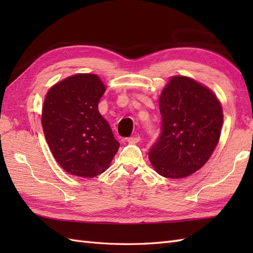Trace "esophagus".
Wrapping results in <instances>:
<instances>
[{
	"instance_id": "1",
	"label": "esophagus",
	"mask_w": 253,
	"mask_h": 253,
	"mask_svg": "<svg viewBox=\"0 0 253 253\" xmlns=\"http://www.w3.org/2000/svg\"><path fill=\"white\" fill-rule=\"evenodd\" d=\"M139 141H140V137H139V135H133L132 137L127 138V142L130 143V144H135Z\"/></svg>"
}]
</instances>
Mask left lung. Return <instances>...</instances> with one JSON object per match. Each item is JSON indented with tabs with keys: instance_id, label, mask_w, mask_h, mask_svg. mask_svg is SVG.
Instances as JSON below:
<instances>
[{
	"instance_id": "8db88e82",
	"label": "left lung",
	"mask_w": 253,
	"mask_h": 253,
	"mask_svg": "<svg viewBox=\"0 0 253 253\" xmlns=\"http://www.w3.org/2000/svg\"><path fill=\"white\" fill-rule=\"evenodd\" d=\"M159 106L161 135L150 149V162L161 176L184 178L208 162L218 143L222 105L203 84L175 76L161 93Z\"/></svg>"
}]
</instances>
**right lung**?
I'll use <instances>...</instances> for the list:
<instances>
[{"mask_svg":"<svg viewBox=\"0 0 253 253\" xmlns=\"http://www.w3.org/2000/svg\"><path fill=\"white\" fill-rule=\"evenodd\" d=\"M105 85L93 74H76L47 91L42 127L53 157L74 176L92 178L109 169L120 143L100 114Z\"/></svg>","mask_w":253,"mask_h":253,"instance_id":"right-lung-1","label":"right lung"}]
</instances>
